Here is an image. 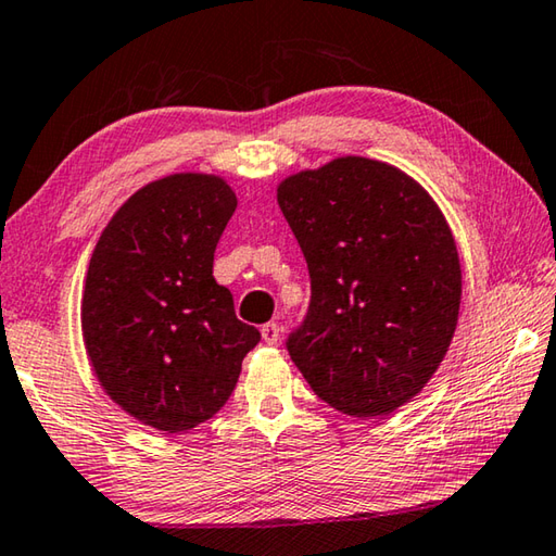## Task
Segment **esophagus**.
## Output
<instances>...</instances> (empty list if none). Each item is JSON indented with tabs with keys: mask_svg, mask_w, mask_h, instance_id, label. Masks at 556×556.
Here are the masks:
<instances>
[{
	"mask_svg": "<svg viewBox=\"0 0 556 556\" xmlns=\"http://www.w3.org/2000/svg\"><path fill=\"white\" fill-rule=\"evenodd\" d=\"M261 337H263V342H266V344L276 346L280 342V327L276 323H266L261 327Z\"/></svg>",
	"mask_w": 556,
	"mask_h": 556,
	"instance_id": "obj_1",
	"label": "esophagus"
}]
</instances>
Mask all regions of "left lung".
Masks as SVG:
<instances>
[{"label":"left lung","mask_w":556,"mask_h":556,"mask_svg":"<svg viewBox=\"0 0 556 556\" xmlns=\"http://www.w3.org/2000/svg\"><path fill=\"white\" fill-rule=\"evenodd\" d=\"M309 270V307L288 354L319 401L391 415L452 344L462 266L450 224L395 165L344 155L278 185Z\"/></svg>","instance_id":"1"}]
</instances>
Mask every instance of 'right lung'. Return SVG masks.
<instances>
[{"label":"right lung","instance_id":"obj_1","mask_svg":"<svg viewBox=\"0 0 556 556\" xmlns=\"http://www.w3.org/2000/svg\"><path fill=\"white\" fill-rule=\"evenodd\" d=\"M237 210L219 175L175 173L136 190L92 251L83 339L97 381L134 420L188 432L229 401L261 342L212 276Z\"/></svg>","mask_w":556,"mask_h":556}]
</instances>
